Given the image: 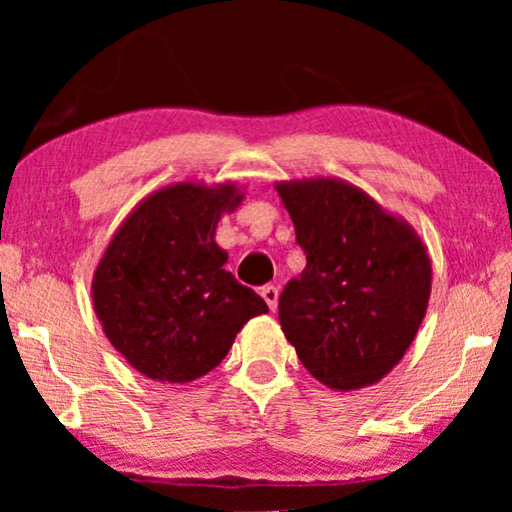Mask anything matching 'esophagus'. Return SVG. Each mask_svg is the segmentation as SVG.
<instances>
[{
  "label": "esophagus",
  "instance_id": "34e87169",
  "mask_svg": "<svg viewBox=\"0 0 512 512\" xmlns=\"http://www.w3.org/2000/svg\"><path fill=\"white\" fill-rule=\"evenodd\" d=\"M261 296H263L265 303H268L270 310L275 312L277 310V300H279V289H277V286H263Z\"/></svg>",
  "mask_w": 512,
  "mask_h": 512
}]
</instances>
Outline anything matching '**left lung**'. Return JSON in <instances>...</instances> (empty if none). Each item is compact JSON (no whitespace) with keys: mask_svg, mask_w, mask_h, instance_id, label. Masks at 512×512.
<instances>
[{"mask_svg":"<svg viewBox=\"0 0 512 512\" xmlns=\"http://www.w3.org/2000/svg\"><path fill=\"white\" fill-rule=\"evenodd\" d=\"M307 265L279 296L298 359L333 391L377 384L422 326L431 258L417 230L338 177L277 181Z\"/></svg>","mask_w":512,"mask_h":512,"instance_id":"8db88e82","label":"left lung"}]
</instances>
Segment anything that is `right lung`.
Wrapping results in <instances>:
<instances>
[{
  "label": "right lung",
  "instance_id": "right-lung-1",
  "mask_svg": "<svg viewBox=\"0 0 512 512\" xmlns=\"http://www.w3.org/2000/svg\"><path fill=\"white\" fill-rule=\"evenodd\" d=\"M233 181H179L139 202L93 272V307L107 340L132 368L163 384H188L226 359L265 300L223 270V214L242 205Z\"/></svg>",
  "mask_w": 512,
  "mask_h": 512
}]
</instances>
